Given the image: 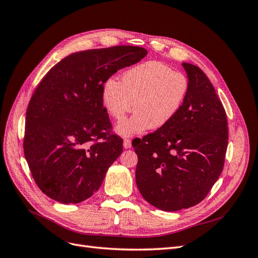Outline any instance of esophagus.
Masks as SVG:
<instances>
[{
  "label": "esophagus",
  "instance_id": "34e87169",
  "mask_svg": "<svg viewBox=\"0 0 258 258\" xmlns=\"http://www.w3.org/2000/svg\"><path fill=\"white\" fill-rule=\"evenodd\" d=\"M123 147L124 148L131 147V140L130 139H123Z\"/></svg>",
  "mask_w": 258,
  "mask_h": 258
}]
</instances>
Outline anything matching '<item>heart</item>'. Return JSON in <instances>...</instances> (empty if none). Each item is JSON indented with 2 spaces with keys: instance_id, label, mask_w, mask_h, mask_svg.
<instances>
[{
  "instance_id": "b5f03b06",
  "label": "heart",
  "mask_w": 258,
  "mask_h": 258,
  "mask_svg": "<svg viewBox=\"0 0 258 258\" xmlns=\"http://www.w3.org/2000/svg\"><path fill=\"white\" fill-rule=\"evenodd\" d=\"M189 92L187 76L158 61H147L128 70L120 83L105 82L102 101L107 113L120 120L132 110L130 118L116 126L122 137L143 135L148 129L166 127L181 110Z\"/></svg>"
}]
</instances>
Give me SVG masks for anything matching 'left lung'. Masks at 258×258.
<instances>
[{
    "label": "left lung",
    "mask_w": 258,
    "mask_h": 258,
    "mask_svg": "<svg viewBox=\"0 0 258 258\" xmlns=\"http://www.w3.org/2000/svg\"><path fill=\"white\" fill-rule=\"evenodd\" d=\"M189 92L166 127L132 142L136 182L155 208L178 211L198 205L220 177L228 144L225 108L198 67L183 62Z\"/></svg>",
    "instance_id": "8db88e82"
}]
</instances>
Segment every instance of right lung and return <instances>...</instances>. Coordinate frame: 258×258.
I'll return each instance as SVG.
<instances>
[{
    "instance_id": "obj_1",
    "label": "right lung",
    "mask_w": 258,
    "mask_h": 258,
    "mask_svg": "<svg viewBox=\"0 0 258 258\" xmlns=\"http://www.w3.org/2000/svg\"><path fill=\"white\" fill-rule=\"evenodd\" d=\"M146 54L143 47L124 45L74 52L38 84L27 108L23 152L46 196L79 204L102 185L122 153V140L108 132L103 85Z\"/></svg>"
}]
</instances>
